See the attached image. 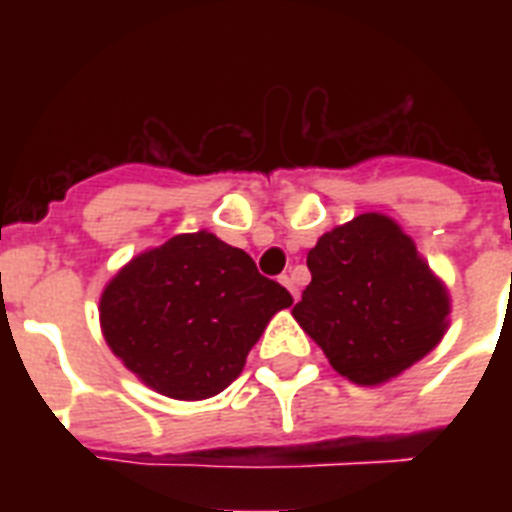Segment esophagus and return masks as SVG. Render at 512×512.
<instances>
[{
  "label": "esophagus",
  "instance_id": "1",
  "mask_svg": "<svg viewBox=\"0 0 512 512\" xmlns=\"http://www.w3.org/2000/svg\"><path fill=\"white\" fill-rule=\"evenodd\" d=\"M279 281H281V284H284V287L289 289V295L295 297V300H297V297H300V289L295 287V279H292V273H284V276H281Z\"/></svg>",
  "mask_w": 512,
  "mask_h": 512
}]
</instances>
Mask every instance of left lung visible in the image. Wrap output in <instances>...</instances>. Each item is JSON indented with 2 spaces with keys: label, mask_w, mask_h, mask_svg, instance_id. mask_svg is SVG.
<instances>
[{
  "label": "left lung",
  "mask_w": 512,
  "mask_h": 512,
  "mask_svg": "<svg viewBox=\"0 0 512 512\" xmlns=\"http://www.w3.org/2000/svg\"><path fill=\"white\" fill-rule=\"evenodd\" d=\"M308 271L292 316L358 385L396 377L444 337L449 295L390 217L369 212L324 233Z\"/></svg>",
  "instance_id": "left-lung-1"
}]
</instances>
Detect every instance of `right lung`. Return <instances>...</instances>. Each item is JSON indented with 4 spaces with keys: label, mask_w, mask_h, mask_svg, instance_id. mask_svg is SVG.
I'll return each mask as SVG.
<instances>
[{
    "label": "right lung",
    "mask_w": 512,
    "mask_h": 512,
    "mask_svg": "<svg viewBox=\"0 0 512 512\" xmlns=\"http://www.w3.org/2000/svg\"><path fill=\"white\" fill-rule=\"evenodd\" d=\"M292 295L215 233H177L116 273L100 327L124 366L180 401L217 396Z\"/></svg>",
    "instance_id": "add662e5"
}]
</instances>
